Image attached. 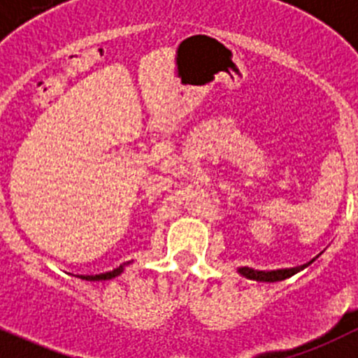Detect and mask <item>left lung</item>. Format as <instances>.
I'll use <instances>...</instances> for the list:
<instances>
[{
  "mask_svg": "<svg viewBox=\"0 0 358 358\" xmlns=\"http://www.w3.org/2000/svg\"><path fill=\"white\" fill-rule=\"evenodd\" d=\"M313 260H311V262H313ZM311 262L304 264V266L290 267V269H276V271H255V269H250V267H239L238 271L239 275H243L245 278L255 280V282H282V280H287L290 278V276L296 275V273L303 271L304 267L310 266Z\"/></svg>",
  "mask_w": 358,
  "mask_h": 358,
  "instance_id": "left-lung-1",
  "label": "left lung"
}]
</instances>
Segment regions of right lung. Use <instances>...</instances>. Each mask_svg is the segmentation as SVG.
<instances>
[{"label":"right lung","mask_w":358,"mask_h":358,"mask_svg":"<svg viewBox=\"0 0 358 358\" xmlns=\"http://www.w3.org/2000/svg\"><path fill=\"white\" fill-rule=\"evenodd\" d=\"M127 264H129V262H127ZM124 266H126V264H122V266H119V267H117V269H113V271L101 273V275H87V276H78V278L87 280V282H101V280H112V278H115V276H119L120 273L124 271Z\"/></svg>","instance_id":"add662e5"}]
</instances>
